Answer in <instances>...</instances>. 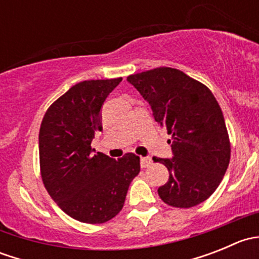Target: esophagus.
Wrapping results in <instances>:
<instances>
[{
    "label": "esophagus",
    "mask_w": 259,
    "mask_h": 259,
    "mask_svg": "<svg viewBox=\"0 0 259 259\" xmlns=\"http://www.w3.org/2000/svg\"><path fill=\"white\" fill-rule=\"evenodd\" d=\"M151 159L149 158V156H142L140 158V165H142V168H148V166L151 165Z\"/></svg>",
    "instance_id": "1"
}]
</instances>
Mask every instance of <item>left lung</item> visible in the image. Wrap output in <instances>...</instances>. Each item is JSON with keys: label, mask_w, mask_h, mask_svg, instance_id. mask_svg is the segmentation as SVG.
<instances>
[{"label": "left lung", "mask_w": 259, "mask_h": 259, "mask_svg": "<svg viewBox=\"0 0 259 259\" xmlns=\"http://www.w3.org/2000/svg\"><path fill=\"white\" fill-rule=\"evenodd\" d=\"M150 105L153 116L171 134V158H155L169 170L159 187L164 203L176 208L200 204L218 188L228 168L231 144L223 113L211 91L171 67L127 76Z\"/></svg>", "instance_id": "8db88e82"}]
</instances>
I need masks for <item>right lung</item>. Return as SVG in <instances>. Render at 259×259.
<instances>
[{"label":"right lung","instance_id":"obj_1","mask_svg":"<svg viewBox=\"0 0 259 259\" xmlns=\"http://www.w3.org/2000/svg\"><path fill=\"white\" fill-rule=\"evenodd\" d=\"M121 80L81 81L50 106L41 122L44 184L57 205L82 223L100 224L114 218L140 171L135 154L115 160L91 149L95 132L103 130L101 108Z\"/></svg>","mask_w":259,"mask_h":259}]
</instances>
